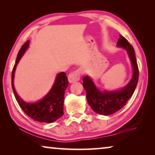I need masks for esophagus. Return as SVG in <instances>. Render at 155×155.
<instances>
[{"label":"esophagus","instance_id":"34e87169","mask_svg":"<svg viewBox=\"0 0 155 155\" xmlns=\"http://www.w3.org/2000/svg\"><path fill=\"white\" fill-rule=\"evenodd\" d=\"M81 71L80 70H74V72L70 73L68 77L69 83H72L79 81L80 77H81Z\"/></svg>","mask_w":155,"mask_h":155}]
</instances>
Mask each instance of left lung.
I'll list each match as a JSON object with an SVG mask.
<instances>
[{
  "label": "left lung",
  "mask_w": 155,
  "mask_h": 155,
  "mask_svg": "<svg viewBox=\"0 0 155 155\" xmlns=\"http://www.w3.org/2000/svg\"><path fill=\"white\" fill-rule=\"evenodd\" d=\"M117 46L126 49L133 66L132 78L126 87L117 91H101L96 87L93 81L88 76L83 79V86L87 94L86 98L91 108L97 114L104 115L113 114L122 109L133 96L138 83L139 69L134 48L127 39L121 35Z\"/></svg>",
  "instance_id": "obj_1"
}]
</instances>
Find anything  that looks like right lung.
Here are the masks:
<instances>
[{"mask_svg": "<svg viewBox=\"0 0 155 155\" xmlns=\"http://www.w3.org/2000/svg\"><path fill=\"white\" fill-rule=\"evenodd\" d=\"M29 41H27L18 52L16 61L12 73V86L15 98L20 108L31 118L40 122L51 123L56 121L64 115V101L65 91L68 85V77L62 72L57 74L51 90L43 99L35 103H28L21 99L15 91L14 79L18 63L28 48Z\"/></svg>", "mask_w": 155, "mask_h": 155, "instance_id": "1", "label": "right lung"}]
</instances>
